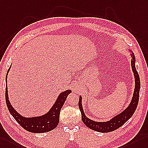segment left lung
<instances>
[{
	"mask_svg": "<svg viewBox=\"0 0 148 148\" xmlns=\"http://www.w3.org/2000/svg\"><path fill=\"white\" fill-rule=\"evenodd\" d=\"M129 51H131V50H129ZM131 56L132 58V70L133 73H134L135 78V88L130 104L123 112L112 118L110 121L107 122H96L90 119L85 116L82 107V97L80 96L79 97L78 107L82 114V120L86 127L91 129L92 130L100 132H109L116 130L118 128L121 127L122 125H124L132 116V115L134 114L135 110H136L139 97V90L140 87V78L136 68V59L133 52H131Z\"/></svg>",
	"mask_w": 148,
	"mask_h": 148,
	"instance_id": "left-lung-1",
	"label": "left lung"
}]
</instances>
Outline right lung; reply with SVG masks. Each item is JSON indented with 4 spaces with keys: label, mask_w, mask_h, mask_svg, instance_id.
Here are the masks:
<instances>
[{
    "label": "right lung",
    "mask_w": 148,
    "mask_h": 148,
    "mask_svg": "<svg viewBox=\"0 0 148 148\" xmlns=\"http://www.w3.org/2000/svg\"><path fill=\"white\" fill-rule=\"evenodd\" d=\"M10 69V66L9 68L5 77V101L10 114L21 125V127L29 132L42 133L49 132L55 129L59 123L60 110L62 109L68 95L71 92V90H67L61 93L58 97L54 105L46 114L42 115L41 116L25 117L20 115L14 109L9 100L8 86H7L8 85L7 84L8 80H7V78H8V75Z\"/></svg>",
    "instance_id": "obj_1"
}]
</instances>
